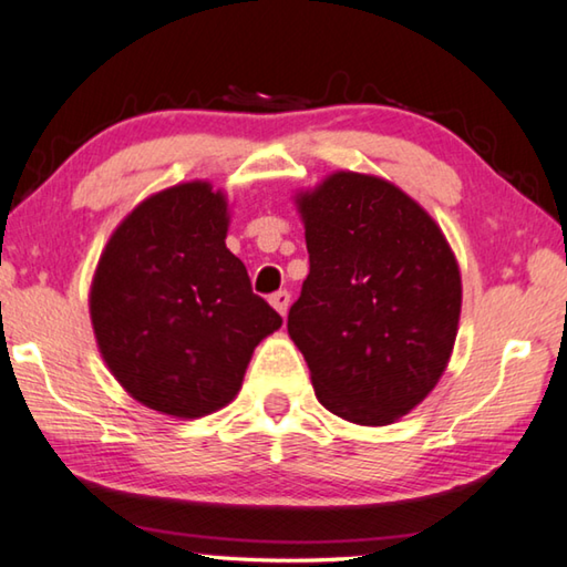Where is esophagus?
<instances>
[{"label":"esophagus","instance_id":"34e87169","mask_svg":"<svg viewBox=\"0 0 567 567\" xmlns=\"http://www.w3.org/2000/svg\"><path fill=\"white\" fill-rule=\"evenodd\" d=\"M270 302H272V307H275V310H277V312H280V315H282V318H285V315H287V310H290V292H287V290H280V292H275V295L270 297Z\"/></svg>","mask_w":567,"mask_h":567}]
</instances>
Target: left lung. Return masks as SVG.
Here are the masks:
<instances>
[{
  "mask_svg": "<svg viewBox=\"0 0 567 567\" xmlns=\"http://www.w3.org/2000/svg\"><path fill=\"white\" fill-rule=\"evenodd\" d=\"M310 275L287 315L315 395L358 425L427 398L453 352L460 270L435 219L390 182L334 172L297 199Z\"/></svg>",
  "mask_w": 567,
  "mask_h": 567,
  "instance_id": "1",
  "label": "left lung"
}]
</instances>
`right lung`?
I'll return each instance as SVG.
<instances>
[{
	"label": "right lung",
	"instance_id": "right-lung-1",
	"mask_svg": "<svg viewBox=\"0 0 567 567\" xmlns=\"http://www.w3.org/2000/svg\"><path fill=\"white\" fill-rule=\"evenodd\" d=\"M227 203L209 182L150 197L114 229L92 282L104 362L134 400L175 417L225 408L282 318L225 247Z\"/></svg>",
	"mask_w": 567,
	"mask_h": 567
}]
</instances>
